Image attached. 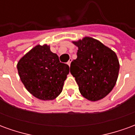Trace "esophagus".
Listing matches in <instances>:
<instances>
[{
    "label": "esophagus",
    "mask_w": 135,
    "mask_h": 135,
    "mask_svg": "<svg viewBox=\"0 0 135 135\" xmlns=\"http://www.w3.org/2000/svg\"><path fill=\"white\" fill-rule=\"evenodd\" d=\"M71 61H72V60H71V59H69V61L67 62V64L69 65V66H70V65H71Z\"/></svg>",
    "instance_id": "esophagus-1"
}]
</instances>
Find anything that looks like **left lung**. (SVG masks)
<instances>
[{
	"instance_id": "1",
	"label": "left lung",
	"mask_w": 135,
	"mask_h": 135,
	"mask_svg": "<svg viewBox=\"0 0 135 135\" xmlns=\"http://www.w3.org/2000/svg\"><path fill=\"white\" fill-rule=\"evenodd\" d=\"M78 47L77 58L71 63L70 72L75 77L82 96L98 101L110 93L119 71L116 53L90 37L72 41Z\"/></svg>"
}]
</instances>
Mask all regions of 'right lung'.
Listing matches in <instances>:
<instances>
[{"label":"right lung","instance_id":"add662e5","mask_svg":"<svg viewBox=\"0 0 135 135\" xmlns=\"http://www.w3.org/2000/svg\"><path fill=\"white\" fill-rule=\"evenodd\" d=\"M17 70L25 88L42 100L56 99L63 90L69 66L61 63L50 45H37L22 57Z\"/></svg>","mask_w":135,"mask_h":135}]
</instances>
